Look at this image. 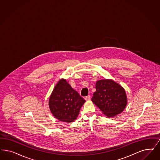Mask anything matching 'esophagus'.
<instances>
[{
  "mask_svg": "<svg viewBox=\"0 0 160 160\" xmlns=\"http://www.w3.org/2000/svg\"><path fill=\"white\" fill-rule=\"evenodd\" d=\"M85 99H86V100H89L90 99V95L87 96L85 98Z\"/></svg>",
  "mask_w": 160,
  "mask_h": 160,
  "instance_id": "1",
  "label": "esophagus"
}]
</instances>
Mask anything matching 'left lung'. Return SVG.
Masks as SVG:
<instances>
[{
	"label": "left lung",
	"instance_id": "1",
	"mask_svg": "<svg viewBox=\"0 0 160 160\" xmlns=\"http://www.w3.org/2000/svg\"><path fill=\"white\" fill-rule=\"evenodd\" d=\"M96 91L92 100L108 118L116 116L125 109L127 104L125 89L112 80H98Z\"/></svg>",
	"mask_w": 160,
	"mask_h": 160
}]
</instances>
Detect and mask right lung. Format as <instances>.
Returning <instances> with one entry per match:
<instances>
[{
    "instance_id": "obj_1",
    "label": "right lung",
    "mask_w": 160,
    "mask_h": 160,
    "mask_svg": "<svg viewBox=\"0 0 160 160\" xmlns=\"http://www.w3.org/2000/svg\"><path fill=\"white\" fill-rule=\"evenodd\" d=\"M85 102L76 90L67 83L61 79L55 85L49 100L50 109L55 118L60 121L72 122L79 114Z\"/></svg>"
}]
</instances>
